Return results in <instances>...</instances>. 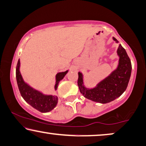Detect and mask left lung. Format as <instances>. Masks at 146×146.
I'll list each match as a JSON object with an SVG mask.
<instances>
[{"mask_svg": "<svg viewBox=\"0 0 146 146\" xmlns=\"http://www.w3.org/2000/svg\"><path fill=\"white\" fill-rule=\"evenodd\" d=\"M114 40L118 42L115 38ZM117 53L119 57L117 69L93 89H87L83 85L82 73H78V84L80 92L85 98L93 102L107 104L119 98L125 91L131 73V63L125 48L119 44Z\"/></svg>", "mask_w": 146, "mask_h": 146, "instance_id": "obj_1", "label": "left lung"}]
</instances>
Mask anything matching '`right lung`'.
<instances>
[{"label":"right lung","instance_id":"right-lung-1","mask_svg":"<svg viewBox=\"0 0 146 146\" xmlns=\"http://www.w3.org/2000/svg\"><path fill=\"white\" fill-rule=\"evenodd\" d=\"M19 68H20V60L19 59L16 67V78L19 91L25 102L31 105L33 108L42 113H46L53 110L57 104V97L55 96L44 95L40 91L35 90L29 86L23 80ZM67 72L68 71L61 72L56 75V83L55 85V90L57 89L59 81L63 79Z\"/></svg>","mask_w":146,"mask_h":146}]
</instances>
